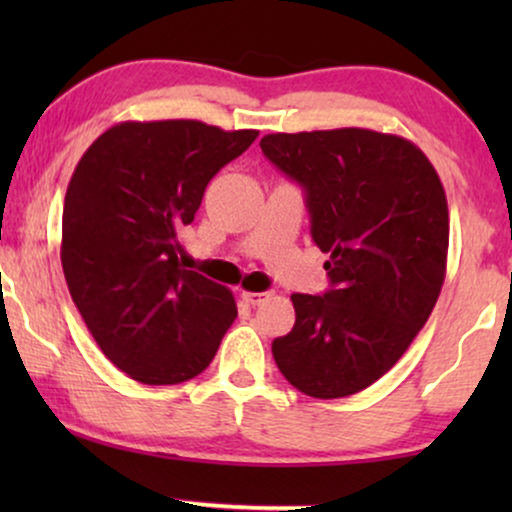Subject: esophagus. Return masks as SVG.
Listing matches in <instances>:
<instances>
[{
	"instance_id": "1",
	"label": "esophagus",
	"mask_w": 512,
	"mask_h": 512,
	"mask_svg": "<svg viewBox=\"0 0 512 512\" xmlns=\"http://www.w3.org/2000/svg\"><path fill=\"white\" fill-rule=\"evenodd\" d=\"M272 296L270 291H261V293H254V291H242V300L247 305H251V307H256V305H261V303H265V300H268Z\"/></svg>"
}]
</instances>
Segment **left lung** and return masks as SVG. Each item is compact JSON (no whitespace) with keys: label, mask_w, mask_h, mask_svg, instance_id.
Here are the masks:
<instances>
[{"label":"left lung","mask_w":512,"mask_h":512,"mask_svg":"<svg viewBox=\"0 0 512 512\" xmlns=\"http://www.w3.org/2000/svg\"><path fill=\"white\" fill-rule=\"evenodd\" d=\"M272 165L298 181L331 289L293 293L296 324L272 342L277 368L312 398L359 394L405 354L445 282L450 214L422 149L366 128L275 132Z\"/></svg>","instance_id":"1"}]
</instances>
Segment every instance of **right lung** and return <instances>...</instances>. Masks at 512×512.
<instances>
[{"label":"right lung","mask_w":512,"mask_h":512,"mask_svg":"<svg viewBox=\"0 0 512 512\" xmlns=\"http://www.w3.org/2000/svg\"><path fill=\"white\" fill-rule=\"evenodd\" d=\"M256 137L186 118L125 121L76 165L62 209V270L88 331L132 380L200 375L235 321L230 289L181 265L179 230L214 174Z\"/></svg>","instance_id":"obj_1"}]
</instances>
